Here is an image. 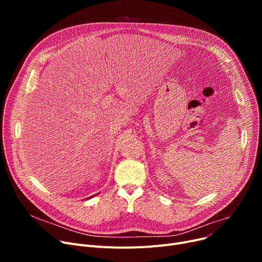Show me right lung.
<instances>
[{"label": "right lung", "instance_id": "add662e5", "mask_svg": "<svg viewBox=\"0 0 262 262\" xmlns=\"http://www.w3.org/2000/svg\"><path fill=\"white\" fill-rule=\"evenodd\" d=\"M91 198H92V196H91Z\"/></svg>", "mask_w": 262, "mask_h": 262}]
</instances>
